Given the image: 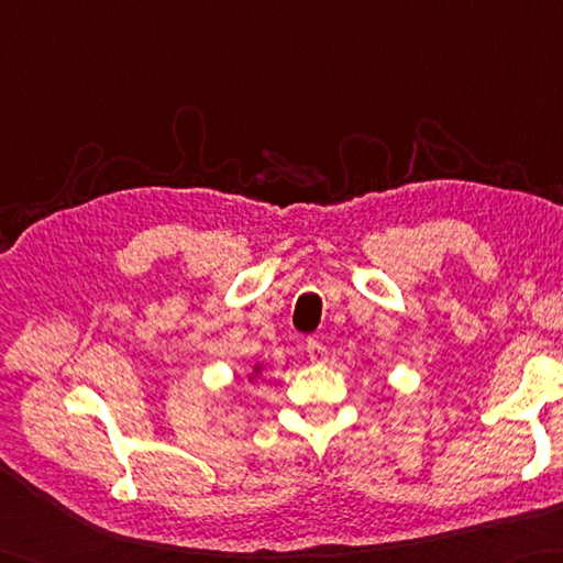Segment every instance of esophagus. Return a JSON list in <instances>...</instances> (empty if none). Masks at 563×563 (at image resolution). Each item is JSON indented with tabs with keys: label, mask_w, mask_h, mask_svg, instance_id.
Masks as SVG:
<instances>
[{
	"label": "esophagus",
	"mask_w": 563,
	"mask_h": 563,
	"mask_svg": "<svg viewBox=\"0 0 563 563\" xmlns=\"http://www.w3.org/2000/svg\"><path fill=\"white\" fill-rule=\"evenodd\" d=\"M307 353H309V357H312L314 363H321L327 357V349H324V343H321L319 339H309L307 341Z\"/></svg>",
	"instance_id": "obj_1"
}]
</instances>
